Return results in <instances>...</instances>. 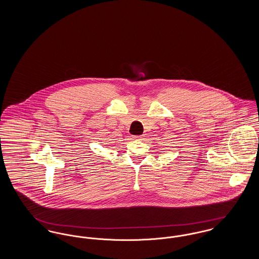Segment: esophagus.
Listing matches in <instances>:
<instances>
[{
    "label": "esophagus",
    "mask_w": 259,
    "mask_h": 259,
    "mask_svg": "<svg viewBox=\"0 0 259 259\" xmlns=\"http://www.w3.org/2000/svg\"><path fill=\"white\" fill-rule=\"evenodd\" d=\"M134 140L142 141V140H144V136H135V137H134Z\"/></svg>",
    "instance_id": "esophagus-1"
}]
</instances>
